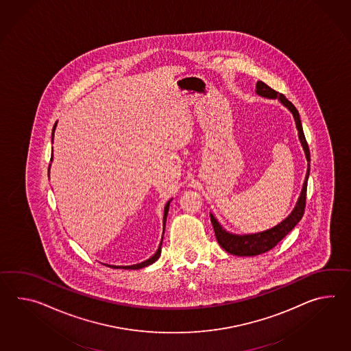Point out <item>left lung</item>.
<instances>
[{
    "label": "left lung",
    "instance_id": "obj_1",
    "mask_svg": "<svg viewBox=\"0 0 351 351\" xmlns=\"http://www.w3.org/2000/svg\"><path fill=\"white\" fill-rule=\"evenodd\" d=\"M257 93L265 98H272L276 99L278 98L287 108L292 112L295 122H296L297 130H298V137L302 143L304 147V155L308 162V169L306 173V179H304V187L300 195V199L297 202L296 208L291 213L289 218L285 219L278 226H274L269 230H265L262 233L247 234V235H235L226 232L217 219L214 218L210 214L211 224L215 232V237L218 239V243L223 250H226L228 253L234 254V256H257L262 254L267 250H272L273 247H276L278 242H280L287 234L295 228L297 223L304 217V208H306V193H307V180L310 175V148L307 145V141L304 137V130H302V123L300 119V114L296 107L291 103V101L280 92H276L271 86H267L263 82L258 80Z\"/></svg>",
    "mask_w": 351,
    "mask_h": 351
}]
</instances>
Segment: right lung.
<instances>
[{
  "label": "right lung",
  "instance_id": "right-lung-1",
  "mask_svg": "<svg viewBox=\"0 0 351 351\" xmlns=\"http://www.w3.org/2000/svg\"><path fill=\"white\" fill-rule=\"evenodd\" d=\"M55 127H56V123L54 125V128H53V136H54ZM53 158V156H51ZM169 205H170V202L166 204V206H165V214H164V224L166 223V218H167V211H169ZM161 244H162V241H161ZM161 244H160V248L157 250L156 253L152 256L151 258H148L147 261H145V262H142V263H138V265H125V267H117V265H109V267H112V268H123V269H140V268H143V267H146L148 265H152L155 261L158 259L160 257V254H161Z\"/></svg>",
  "mask_w": 351,
  "mask_h": 351
}]
</instances>
